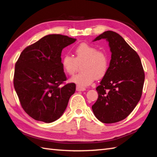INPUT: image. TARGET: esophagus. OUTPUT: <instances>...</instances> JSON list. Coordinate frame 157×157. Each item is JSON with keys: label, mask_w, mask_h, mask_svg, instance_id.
I'll list each match as a JSON object with an SVG mask.
<instances>
[{"label": "esophagus", "mask_w": 157, "mask_h": 157, "mask_svg": "<svg viewBox=\"0 0 157 157\" xmlns=\"http://www.w3.org/2000/svg\"><path fill=\"white\" fill-rule=\"evenodd\" d=\"M76 90L78 91V92H81V91H84L86 90V88L84 87H82V86H76Z\"/></svg>", "instance_id": "1"}]
</instances>
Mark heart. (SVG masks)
I'll return each instance as SVG.
<instances>
[{"instance_id":"heart-1","label":"heart","mask_w":157,"mask_h":157,"mask_svg":"<svg viewBox=\"0 0 157 157\" xmlns=\"http://www.w3.org/2000/svg\"><path fill=\"white\" fill-rule=\"evenodd\" d=\"M75 57L65 55L62 58V67L66 73L73 75L82 65L83 71L73 76L70 82L79 86H87L96 78L104 77L109 68V56L102 51H98L95 46L83 42L74 50Z\"/></svg>"}]
</instances>
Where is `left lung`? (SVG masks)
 Listing matches in <instances>:
<instances>
[{
  "label": "left lung",
  "instance_id": "left-lung-1",
  "mask_svg": "<svg viewBox=\"0 0 157 157\" xmlns=\"http://www.w3.org/2000/svg\"><path fill=\"white\" fill-rule=\"evenodd\" d=\"M106 39L111 52L108 71L97 88L98 98L92 109L105 123L125 119L137 105L142 94L144 71L140 58L117 33L106 31L94 41Z\"/></svg>",
  "mask_w": 157,
  "mask_h": 157
}]
</instances>
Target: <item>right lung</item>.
Segmentation results:
<instances>
[{
  "label": "right lung",
  "mask_w": 157,
  "mask_h": 157,
  "mask_svg": "<svg viewBox=\"0 0 157 157\" xmlns=\"http://www.w3.org/2000/svg\"><path fill=\"white\" fill-rule=\"evenodd\" d=\"M76 39L61 34L44 36L21 52L13 84L23 109L36 121L51 123L61 117L74 94V83L64 84L67 77L61 52Z\"/></svg>",
  "instance_id": "right-lung-1"
}]
</instances>
